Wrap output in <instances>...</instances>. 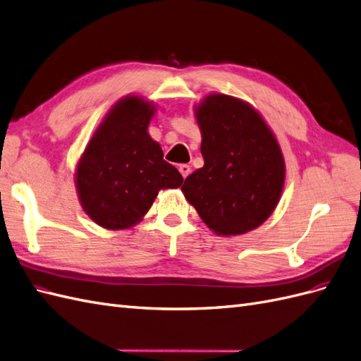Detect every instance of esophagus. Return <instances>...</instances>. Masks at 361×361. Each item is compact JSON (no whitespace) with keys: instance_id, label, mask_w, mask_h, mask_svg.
<instances>
[{"instance_id":"esophagus-1","label":"esophagus","mask_w":361,"mask_h":361,"mask_svg":"<svg viewBox=\"0 0 361 361\" xmlns=\"http://www.w3.org/2000/svg\"><path fill=\"white\" fill-rule=\"evenodd\" d=\"M179 171H180V174H182V178L185 179V178H187L188 174L191 173V167H190V165H187V164H180V165H179Z\"/></svg>"}]
</instances>
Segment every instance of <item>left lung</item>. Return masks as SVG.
<instances>
[{
	"instance_id": "left-lung-1",
	"label": "left lung",
	"mask_w": 361,
	"mask_h": 361,
	"mask_svg": "<svg viewBox=\"0 0 361 361\" xmlns=\"http://www.w3.org/2000/svg\"><path fill=\"white\" fill-rule=\"evenodd\" d=\"M202 169L182 192L214 233L243 235L264 223L282 196L286 161L276 135L252 104L212 92L194 106Z\"/></svg>"
}]
</instances>
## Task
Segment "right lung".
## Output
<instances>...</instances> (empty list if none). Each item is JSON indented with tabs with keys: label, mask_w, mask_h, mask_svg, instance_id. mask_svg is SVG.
Segmentation results:
<instances>
[{
	"label": "right lung",
	"mask_w": 361,
	"mask_h": 361,
	"mask_svg": "<svg viewBox=\"0 0 361 361\" xmlns=\"http://www.w3.org/2000/svg\"><path fill=\"white\" fill-rule=\"evenodd\" d=\"M154 114L157 106L142 95L123 97L103 116L75 164L80 207L104 229L138 225L161 190L183 182L149 133Z\"/></svg>",
	"instance_id": "obj_1"
}]
</instances>
